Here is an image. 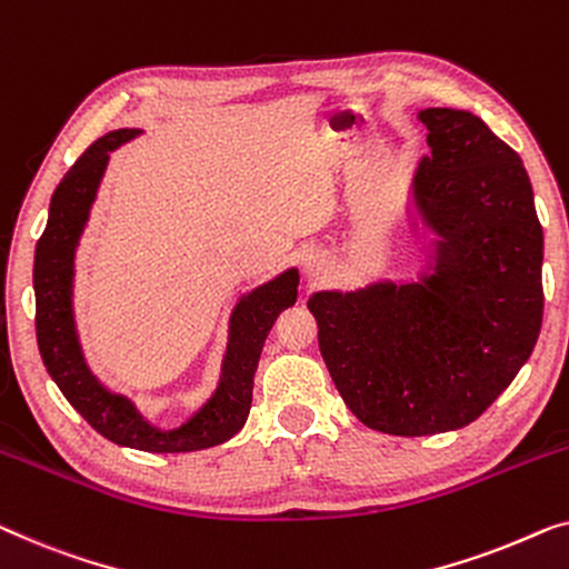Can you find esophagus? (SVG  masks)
Masks as SVG:
<instances>
[{
    "mask_svg": "<svg viewBox=\"0 0 569 569\" xmlns=\"http://www.w3.org/2000/svg\"><path fill=\"white\" fill-rule=\"evenodd\" d=\"M323 264H326L323 253H318V251H308L302 257V269L308 277H318L320 271H323Z\"/></svg>",
    "mask_w": 569,
    "mask_h": 569,
    "instance_id": "esophagus-1",
    "label": "esophagus"
}]
</instances>
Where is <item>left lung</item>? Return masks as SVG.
<instances>
[{
    "label": "left lung",
    "instance_id": "8db88e82",
    "mask_svg": "<svg viewBox=\"0 0 569 569\" xmlns=\"http://www.w3.org/2000/svg\"><path fill=\"white\" fill-rule=\"evenodd\" d=\"M418 120L431 156L406 200L416 274L308 300L343 402L392 436L480 418L529 361L545 312V233L521 156L467 110L426 107Z\"/></svg>",
    "mask_w": 569,
    "mask_h": 569
}]
</instances>
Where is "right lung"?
I'll list each match as a JSON object with an SVG mask.
<instances>
[{"label": "right lung", "instance_id": "add662e5", "mask_svg": "<svg viewBox=\"0 0 569 569\" xmlns=\"http://www.w3.org/2000/svg\"><path fill=\"white\" fill-rule=\"evenodd\" d=\"M143 130L120 128L92 143L66 171L48 208V223L36 246V333L38 349L51 380L81 418L120 447L153 455H179L218 447L241 431L251 410L253 375L261 349L277 316L298 300L300 271L290 267L269 282L243 292L228 318V343L216 390L184 423L159 428L136 408L128 395L114 392L87 365L81 349L77 312H73V279L77 249L84 236L97 192L104 179L112 151L133 141Z\"/></svg>", "mask_w": 569, "mask_h": 569}]
</instances>
